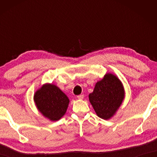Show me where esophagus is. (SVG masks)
<instances>
[{"label": "esophagus", "mask_w": 157, "mask_h": 157, "mask_svg": "<svg viewBox=\"0 0 157 157\" xmlns=\"http://www.w3.org/2000/svg\"><path fill=\"white\" fill-rule=\"evenodd\" d=\"M77 98H78L79 100H82L84 98V95H78V96H77Z\"/></svg>", "instance_id": "34e87169"}]
</instances>
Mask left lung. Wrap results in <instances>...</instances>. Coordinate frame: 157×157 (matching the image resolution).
Masks as SVG:
<instances>
[{
  "instance_id": "left-lung-1",
  "label": "left lung",
  "mask_w": 157,
  "mask_h": 157,
  "mask_svg": "<svg viewBox=\"0 0 157 157\" xmlns=\"http://www.w3.org/2000/svg\"><path fill=\"white\" fill-rule=\"evenodd\" d=\"M124 98L123 84L116 75L105 74L95 84L94 91L89 95V101L98 117L108 120L118 109Z\"/></svg>"
}]
</instances>
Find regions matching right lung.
I'll return each mask as SVG.
<instances>
[{
	"label": "right lung",
	"mask_w": 157,
	"mask_h": 157,
	"mask_svg": "<svg viewBox=\"0 0 157 157\" xmlns=\"http://www.w3.org/2000/svg\"><path fill=\"white\" fill-rule=\"evenodd\" d=\"M34 101L39 112L52 121H57L64 115L69 99L59 87L45 84L34 95Z\"/></svg>",
	"instance_id": "right-lung-1"
}]
</instances>
